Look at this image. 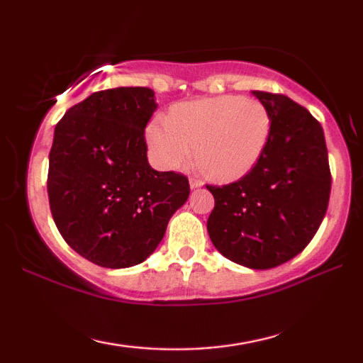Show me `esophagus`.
<instances>
[{
  "label": "esophagus",
  "mask_w": 363,
  "mask_h": 363,
  "mask_svg": "<svg viewBox=\"0 0 363 363\" xmlns=\"http://www.w3.org/2000/svg\"><path fill=\"white\" fill-rule=\"evenodd\" d=\"M201 186H203V182H201L200 179H195V177H190V187L196 189V187H201Z\"/></svg>",
  "instance_id": "34e87169"
}]
</instances>
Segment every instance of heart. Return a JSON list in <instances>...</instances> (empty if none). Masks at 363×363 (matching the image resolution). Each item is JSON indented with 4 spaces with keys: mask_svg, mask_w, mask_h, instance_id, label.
<instances>
[{
    "mask_svg": "<svg viewBox=\"0 0 363 363\" xmlns=\"http://www.w3.org/2000/svg\"><path fill=\"white\" fill-rule=\"evenodd\" d=\"M270 115L264 104L220 96L181 104L168 120L157 118L147 140L160 167L174 169L192 155L211 179L229 182L247 176L266 150Z\"/></svg>",
    "mask_w": 363,
    "mask_h": 363,
    "instance_id": "obj_1",
    "label": "heart"
}]
</instances>
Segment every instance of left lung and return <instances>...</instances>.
I'll use <instances>...</instances> for the list:
<instances>
[{
    "instance_id": "obj_1",
    "label": "left lung",
    "mask_w": 363,
    "mask_h": 363,
    "mask_svg": "<svg viewBox=\"0 0 363 363\" xmlns=\"http://www.w3.org/2000/svg\"><path fill=\"white\" fill-rule=\"evenodd\" d=\"M270 115L269 140L247 176L206 186L214 196L208 233L227 259L272 269L299 255L328 208L331 173L322 125L284 94L253 91Z\"/></svg>"
}]
</instances>
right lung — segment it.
<instances>
[{
	"mask_svg": "<svg viewBox=\"0 0 363 363\" xmlns=\"http://www.w3.org/2000/svg\"><path fill=\"white\" fill-rule=\"evenodd\" d=\"M150 88L97 91L67 110L49 152V208L69 247L97 266L149 257L169 218L189 199V179L147 162Z\"/></svg>",
	"mask_w": 363,
	"mask_h": 363,
	"instance_id": "add662e5",
	"label": "right lung"
}]
</instances>
